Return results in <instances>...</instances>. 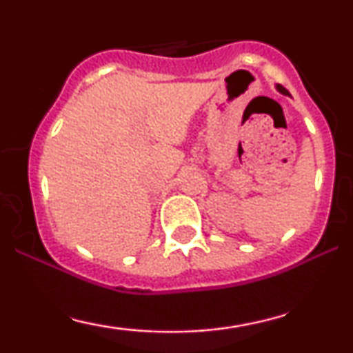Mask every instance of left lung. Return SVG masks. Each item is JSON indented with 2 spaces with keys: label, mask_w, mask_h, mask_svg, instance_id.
Returning <instances> with one entry per match:
<instances>
[{
  "label": "left lung",
  "mask_w": 353,
  "mask_h": 353,
  "mask_svg": "<svg viewBox=\"0 0 353 353\" xmlns=\"http://www.w3.org/2000/svg\"><path fill=\"white\" fill-rule=\"evenodd\" d=\"M277 89H279V91L282 92V94H289V92H287V89H285V88H282V86H277Z\"/></svg>",
  "instance_id": "left-lung-1"
}]
</instances>
